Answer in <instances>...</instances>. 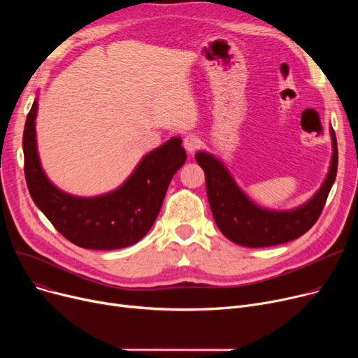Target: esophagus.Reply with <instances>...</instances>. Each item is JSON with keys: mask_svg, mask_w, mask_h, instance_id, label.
Returning <instances> with one entry per match:
<instances>
[{"mask_svg": "<svg viewBox=\"0 0 358 358\" xmlns=\"http://www.w3.org/2000/svg\"><path fill=\"white\" fill-rule=\"evenodd\" d=\"M200 145H201V141L194 135H189L184 139V148L189 154H194L196 150L200 148Z\"/></svg>", "mask_w": 358, "mask_h": 358, "instance_id": "1", "label": "esophagus"}]
</instances>
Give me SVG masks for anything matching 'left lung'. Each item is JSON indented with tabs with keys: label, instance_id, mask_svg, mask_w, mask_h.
<instances>
[{
	"label": "left lung",
	"instance_id": "left-lung-1",
	"mask_svg": "<svg viewBox=\"0 0 358 358\" xmlns=\"http://www.w3.org/2000/svg\"><path fill=\"white\" fill-rule=\"evenodd\" d=\"M332 136V161L329 173L317 193L303 206L287 212L262 209L241 192L224 165L208 152H197L196 161L203 168L206 190L219 231L242 247H274L306 234L322 213L336 177L338 148Z\"/></svg>",
	"mask_w": 358,
	"mask_h": 358
}]
</instances>
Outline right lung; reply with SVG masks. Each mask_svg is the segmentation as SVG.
<instances>
[{"instance_id": "right-lung-1", "label": "right lung", "mask_w": 358, "mask_h": 358, "mask_svg": "<svg viewBox=\"0 0 358 358\" xmlns=\"http://www.w3.org/2000/svg\"><path fill=\"white\" fill-rule=\"evenodd\" d=\"M36 113L37 100L24 124V176L33 201L56 231L88 250H119L141 241L161 210L169 181L185 162L181 138L149 152L117 190L83 199L61 192L46 178L37 155Z\"/></svg>"}]
</instances>
